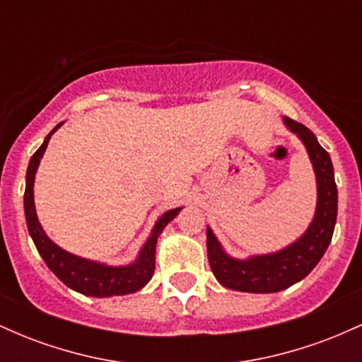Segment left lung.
<instances>
[{
    "label": "left lung",
    "instance_id": "obj_1",
    "mask_svg": "<svg viewBox=\"0 0 362 362\" xmlns=\"http://www.w3.org/2000/svg\"><path fill=\"white\" fill-rule=\"evenodd\" d=\"M288 126L306 146L318 185L317 213L306 233L276 253L236 260L223 250L207 228V259L211 271L224 288L242 293H277L296 284L313 271L330 245L337 221V185L330 155L320 146L313 132L296 120L284 117Z\"/></svg>",
    "mask_w": 362,
    "mask_h": 362
}]
</instances>
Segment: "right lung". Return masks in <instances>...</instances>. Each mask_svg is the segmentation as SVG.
<instances>
[{"label": "right lung", "mask_w": 362, "mask_h": 362, "mask_svg": "<svg viewBox=\"0 0 362 362\" xmlns=\"http://www.w3.org/2000/svg\"><path fill=\"white\" fill-rule=\"evenodd\" d=\"M61 124H57L54 127V131ZM54 131H51V134L42 143V146L37 149L34 156L30 158V163H28L27 168V182H25V219H27L28 233H30L32 240H34L37 250H39L40 257L47 264V267L56 274L57 279H61L68 288L78 291V293L95 298L122 296V294L136 293V291L144 288L153 277V272H155V252L158 236L163 231V228L175 218L182 207H177V209L167 211L165 214H161V218L156 221L146 243L141 248L138 260L129 265L112 267V265L81 259V257H76L73 253L62 250L61 247H57L56 243L51 242L49 236L44 233L42 226H40L39 219H37L34 204L35 172Z\"/></svg>", "instance_id": "right-lung-1"}]
</instances>
